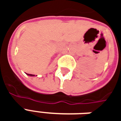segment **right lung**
<instances>
[{"label":"right lung","instance_id":"add662e5","mask_svg":"<svg viewBox=\"0 0 121 121\" xmlns=\"http://www.w3.org/2000/svg\"><path fill=\"white\" fill-rule=\"evenodd\" d=\"M27 75H28V76H34L35 75H34V74H26Z\"/></svg>","mask_w":121,"mask_h":121}]
</instances>
